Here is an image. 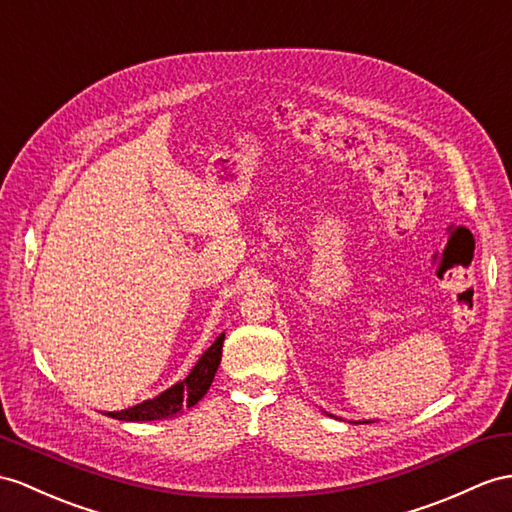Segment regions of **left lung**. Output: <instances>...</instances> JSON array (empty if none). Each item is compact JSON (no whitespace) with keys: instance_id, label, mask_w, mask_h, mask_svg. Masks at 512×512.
I'll return each mask as SVG.
<instances>
[{"instance_id":"obj_1","label":"left lung","mask_w":512,"mask_h":512,"mask_svg":"<svg viewBox=\"0 0 512 512\" xmlns=\"http://www.w3.org/2000/svg\"><path fill=\"white\" fill-rule=\"evenodd\" d=\"M356 423V421H354ZM363 423H371V421H363Z\"/></svg>"}]
</instances>
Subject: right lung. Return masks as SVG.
<instances>
[{"label": "right lung", "instance_id": "add662e5", "mask_svg": "<svg viewBox=\"0 0 512 512\" xmlns=\"http://www.w3.org/2000/svg\"><path fill=\"white\" fill-rule=\"evenodd\" d=\"M223 339H226V334H219L215 343L210 345L202 356H199L189 376L169 386L167 391H162L160 395L152 397V400H145L141 404L123 408V410H112V413H104V415L119 421H158V419H169L173 415H178L182 408L195 406L206 395L210 384L215 380L217 367L221 363Z\"/></svg>", "mask_w": 512, "mask_h": 512}]
</instances>
